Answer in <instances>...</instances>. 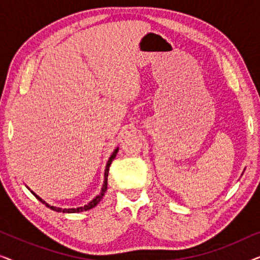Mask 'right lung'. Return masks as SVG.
<instances>
[{
  "label": "right lung",
  "mask_w": 260,
  "mask_h": 260,
  "mask_svg": "<svg viewBox=\"0 0 260 260\" xmlns=\"http://www.w3.org/2000/svg\"><path fill=\"white\" fill-rule=\"evenodd\" d=\"M117 152H118V148H116V149H115V151L112 152V155L110 156V158H109L108 163H106V167H105V173H104V183H103V187H102L101 194L97 195V197H95V198L93 199V200L88 202L87 205L83 206V207H78V208H60V207H55V206H51V205H48L47 202L42 200V199H41L40 197H39V195H37V194L34 193V191H31V190H30V191H31V194H33L34 197L37 198L39 201H41L42 204H44V205L46 206V207L51 208L52 211L60 212V213H79V212L88 211V209H91V208L95 207V206H97V205L99 204V202H101V200H102V199H103V197H104V194H105L106 189H108V176H109V168H110V166H111V163H112L113 159H115L116 155H117ZM27 188H28V187H27Z\"/></svg>",
  "instance_id": "obj_1"
}]
</instances>
